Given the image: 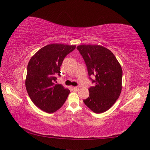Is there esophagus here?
Instances as JSON below:
<instances>
[{"label":"esophagus","mask_w":150,"mask_h":150,"mask_svg":"<svg viewBox=\"0 0 150 150\" xmlns=\"http://www.w3.org/2000/svg\"><path fill=\"white\" fill-rule=\"evenodd\" d=\"M73 90H74V91H78L79 90V87L75 86V87H73Z\"/></svg>","instance_id":"esophagus-1"}]
</instances>
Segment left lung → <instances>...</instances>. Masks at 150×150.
Segmentation results:
<instances>
[{
	"mask_svg": "<svg viewBox=\"0 0 150 150\" xmlns=\"http://www.w3.org/2000/svg\"><path fill=\"white\" fill-rule=\"evenodd\" d=\"M77 49L84 60L90 79L94 83L88 89L90 95L84 103L95 113L105 112L120 96L122 68L113 53L103 46L81 45Z\"/></svg>",
	"mask_w": 150,
	"mask_h": 150,
	"instance_id": "1",
	"label": "left lung"
}]
</instances>
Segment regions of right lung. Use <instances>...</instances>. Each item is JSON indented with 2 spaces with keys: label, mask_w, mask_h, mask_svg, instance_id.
<instances>
[{
  "label": "right lung",
  "mask_w": 150,
  "mask_h": 150,
  "mask_svg": "<svg viewBox=\"0 0 150 150\" xmlns=\"http://www.w3.org/2000/svg\"><path fill=\"white\" fill-rule=\"evenodd\" d=\"M75 46L51 44L42 47L31 57L28 64L26 88L34 104L46 113L58 110L69 93L68 89L55 84L60 68L66 56Z\"/></svg>",
  "instance_id": "obj_1"
}]
</instances>
